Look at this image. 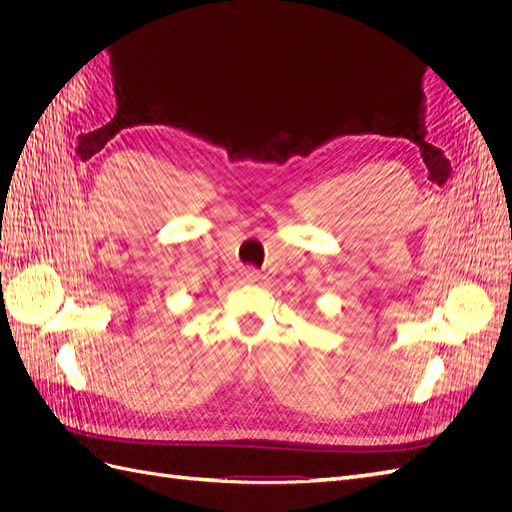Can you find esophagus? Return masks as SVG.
<instances>
[{
	"label": "esophagus",
	"mask_w": 512,
	"mask_h": 512,
	"mask_svg": "<svg viewBox=\"0 0 512 512\" xmlns=\"http://www.w3.org/2000/svg\"><path fill=\"white\" fill-rule=\"evenodd\" d=\"M258 280H260V275H258L256 269H245V271H243V282L254 284V282H258Z\"/></svg>",
	"instance_id": "esophagus-1"
}]
</instances>
